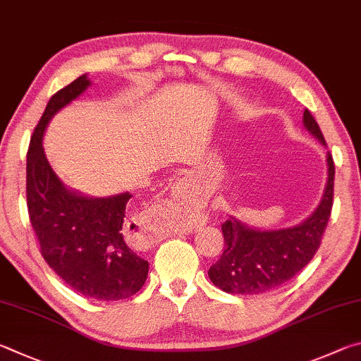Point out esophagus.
Here are the masks:
<instances>
[{
    "mask_svg": "<svg viewBox=\"0 0 361 361\" xmlns=\"http://www.w3.org/2000/svg\"><path fill=\"white\" fill-rule=\"evenodd\" d=\"M174 192H176V197L184 201L185 204L188 201H192L190 188H188L184 182H179V185H176ZM136 224H137V231H139L137 233L139 241H141V244L150 245L161 238V226L158 224L155 216H144L142 219H139V222Z\"/></svg>",
    "mask_w": 361,
    "mask_h": 361,
    "instance_id": "1",
    "label": "esophagus"
}]
</instances>
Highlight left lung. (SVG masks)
<instances>
[{
	"label": "left lung",
	"instance_id": "8db88e82",
	"mask_svg": "<svg viewBox=\"0 0 361 361\" xmlns=\"http://www.w3.org/2000/svg\"><path fill=\"white\" fill-rule=\"evenodd\" d=\"M306 130L326 145L319 123L307 109L302 114ZM328 179L320 203L300 225L262 231L228 217L222 225L225 249L207 271L216 287L226 293L258 295L281 287L312 260L319 250L333 207L334 163L326 154Z\"/></svg>",
	"mask_w": 361,
	"mask_h": 361
}]
</instances>
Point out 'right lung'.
Masks as SVG:
<instances>
[{
    "label": "right lung",
    "mask_w": 361,
    "mask_h": 361,
    "mask_svg": "<svg viewBox=\"0 0 361 361\" xmlns=\"http://www.w3.org/2000/svg\"><path fill=\"white\" fill-rule=\"evenodd\" d=\"M90 87L87 74L49 99L31 136L27 155V206L44 260L75 292L93 300L116 301L137 293L149 263L123 239L128 192L107 198L69 190L54 173L42 147L47 123L56 112Z\"/></svg>",
    "instance_id": "right-lung-1"
}]
</instances>
